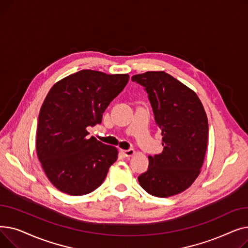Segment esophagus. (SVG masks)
Here are the masks:
<instances>
[{
    "mask_svg": "<svg viewBox=\"0 0 248 248\" xmlns=\"http://www.w3.org/2000/svg\"><path fill=\"white\" fill-rule=\"evenodd\" d=\"M122 154H124L125 157H132V155H134L136 154L135 150L133 149H129V150H121Z\"/></svg>",
    "mask_w": 248,
    "mask_h": 248,
    "instance_id": "34e87169",
    "label": "esophagus"
}]
</instances>
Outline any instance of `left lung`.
Masks as SVG:
<instances>
[{
    "label": "left lung",
    "mask_w": 248,
    "mask_h": 248,
    "mask_svg": "<svg viewBox=\"0 0 248 248\" xmlns=\"http://www.w3.org/2000/svg\"><path fill=\"white\" fill-rule=\"evenodd\" d=\"M132 80L147 90L164 146L161 154L149 155L148 171L138 178L139 183L153 196H174L201 173L209 128L207 114L196 93L165 71L136 74Z\"/></svg>",
    "instance_id": "left-lung-1"
}]
</instances>
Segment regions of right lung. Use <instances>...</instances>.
Returning <instances> with one entry per match:
<instances>
[{"instance_id": "obj_1", "label": "right lung", "mask_w": 248, "mask_h": 248, "mask_svg": "<svg viewBox=\"0 0 248 248\" xmlns=\"http://www.w3.org/2000/svg\"><path fill=\"white\" fill-rule=\"evenodd\" d=\"M128 74L83 69L57 81L39 112L36 151L47 178L59 191L81 196L98 188L119 151L87 127L101 123L102 113L124 88Z\"/></svg>"}]
</instances>
